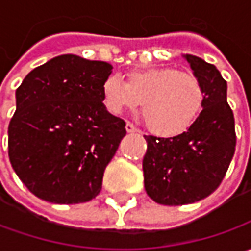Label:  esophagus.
Wrapping results in <instances>:
<instances>
[{"mask_svg":"<svg viewBox=\"0 0 251 251\" xmlns=\"http://www.w3.org/2000/svg\"><path fill=\"white\" fill-rule=\"evenodd\" d=\"M126 130H127V132H130V134H132V132H137L138 131V128L132 124V123H127L126 124Z\"/></svg>","mask_w":251,"mask_h":251,"instance_id":"34e87169","label":"esophagus"}]
</instances>
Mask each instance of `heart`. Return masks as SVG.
Returning <instances> with one entry per match:
<instances>
[{
    "label": "heart",
    "mask_w": 251,
    "mask_h": 251,
    "mask_svg": "<svg viewBox=\"0 0 251 251\" xmlns=\"http://www.w3.org/2000/svg\"><path fill=\"white\" fill-rule=\"evenodd\" d=\"M107 110L120 114L141 103L142 116L153 134L175 137L197 121L205 104V89L196 75L176 68H145L127 74L126 82L111 75L103 82Z\"/></svg>",
    "instance_id": "heart-1"
}]
</instances>
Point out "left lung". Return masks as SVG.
<instances>
[{"label":"left lung","mask_w":251,"mask_h":251,"mask_svg":"<svg viewBox=\"0 0 251 251\" xmlns=\"http://www.w3.org/2000/svg\"><path fill=\"white\" fill-rule=\"evenodd\" d=\"M184 58L204 85V109L183 134L170 138L144 135V184L147 194L162 205L193 204L212 194L225 177L236 147L226 81L202 58L191 54Z\"/></svg>","instance_id":"left-lung-1"}]
</instances>
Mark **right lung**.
I'll list each match as a JSON object with an SVG mask.
<instances>
[{"label": "right lung", "mask_w": 251, "mask_h": 251, "mask_svg": "<svg viewBox=\"0 0 251 251\" xmlns=\"http://www.w3.org/2000/svg\"><path fill=\"white\" fill-rule=\"evenodd\" d=\"M104 61L63 54L34 68L16 89L8 126V155L36 197L79 204L101 190L104 169L127 134L126 121L106 110Z\"/></svg>", "instance_id": "obj_1"}]
</instances>
